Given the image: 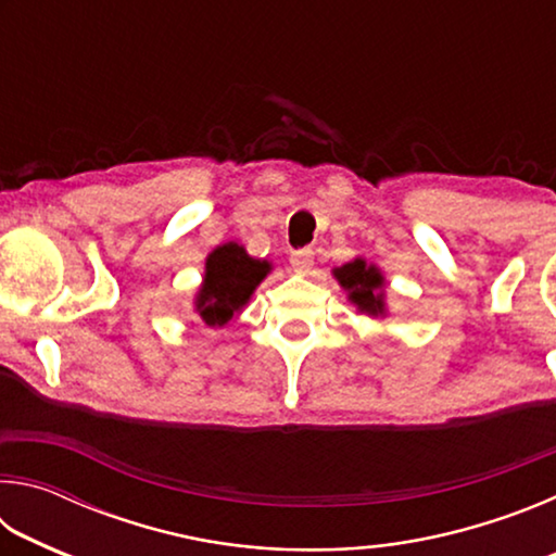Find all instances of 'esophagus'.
I'll return each mask as SVG.
<instances>
[{"mask_svg": "<svg viewBox=\"0 0 556 556\" xmlns=\"http://www.w3.org/2000/svg\"><path fill=\"white\" fill-rule=\"evenodd\" d=\"M289 265L296 271V275H308L314 267V252L312 250H294L289 257Z\"/></svg>", "mask_w": 556, "mask_h": 556, "instance_id": "34e87169", "label": "esophagus"}]
</instances>
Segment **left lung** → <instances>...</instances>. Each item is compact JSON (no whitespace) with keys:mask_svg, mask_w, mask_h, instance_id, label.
<instances>
[{"mask_svg":"<svg viewBox=\"0 0 556 556\" xmlns=\"http://www.w3.org/2000/svg\"><path fill=\"white\" fill-rule=\"evenodd\" d=\"M336 279L341 281V287L348 289L351 294L353 304H357V308L365 314L378 316L384 312L382 304V275L375 267H368L363 260L348 262L341 269H336Z\"/></svg>","mask_w":556,"mask_h":556,"instance_id":"1","label":"left lung"}]
</instances>
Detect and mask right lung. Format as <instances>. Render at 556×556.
<instances>
[{
    "label": "right lung",
    "instance_id": "add662e5",
    "mask_svg": "<svg viewBox=\"0 0 556 556\" xmlns=\"http://www.w3.org/2000/svg\"><path fill=\"white\" fill-rule=\"evenodd\" d=\"M269 265L252 260L240 244L228 242L211 252L205 262V279L195 299L201 318L208 326L228 324L242 304H248L252 291L267 277Z\"/></svg>",
    "mask_w": 556,
    "mask_h": 556
}]
</instances>
